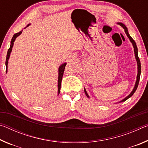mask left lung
I'll return each instance as SVG.
<instances>
[{
    "instance_id": "left-lung-1",
    "label": "left lung",
    "mask_w": 148,
    "mask_h": 148,
    "mask_svg": "<svg viewBox=\"0 0 148 148\" xmlns=\"http://www.w3.org/2000/svg\"><path fill=\"white\" fill-rule=\"evenodd\" d=\"M119 24L121 25L123 28L125 29V33H126L127 36H128V38H129L130 41H131L132 42V45H133V47H134V54H135V57H136V59L137 61V64H138V74H137V79H136V84H135V86L134 87L133 90H132V91L131 92V94H130L129 96H127L126 98H125L123 101H121V102H123V101H125L126 100L128 99L129 98H130L131 96H132V95H133L134 93V92L136 91V90L137 89L138 87V84H139V81H140V74H141V64H140V60L139 59L138 56V48H137V46H136V42H134V40L132 38V37L130 36L129 32H128V30H127V28L126 27V26L124 24H123L121 23H119ZM84 91H85V93H86V96L88 97L89 98V95L86 92V90L84 89Z\"/></svg>"
}]
</instances>
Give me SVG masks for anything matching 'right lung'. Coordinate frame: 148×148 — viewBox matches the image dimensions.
Returning <instances> with one entry per match:
<instances>
[{
	"instance_id": "obj_1",
	"label": "right lung",
	"mask_w": 148,
	"mask_h": 148,
	"mask_svg": "<svg viewBox=\"0 0 148 148\" xmlns=\"http://www.w3.org/2000/svg\"><path fill=\"white\" fill-rule=\"evenodd\" d=\"M29 25H27V27H28ZM21 32H22V31L19 32H17V33L14 34V35L13 36V37H12V38L10 47V48L8 50V52H7V56H6V72H7V68H8V59H9V57H10V53H11V51H12V47H13L14 42L15 41V40H16V38H17V37L18 36H19V35L21 34ZM66 63L62 64V65H61V66H60L59 69V78H58V93L59 94V92H60V89H61L62 77V76H63V73H64L65 66H66Z\"/></svg>"
}]
</instances>
